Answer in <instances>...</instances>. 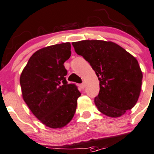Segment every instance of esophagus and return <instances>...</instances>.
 Wrapping results in <instances>:
<instances>
[{
	"label": "esophagus",
	"mask_w": 154,
	"mask_h": 154,
	"mask_svg": "<svg viewBox=\"0 0 154 154\" xmlns=\"http://www.w3.org/2000/svg\"><path fill=\"white\" fill-rule=\"evenodd\" d=\"M85 84H84V83H83V84H80V87L81 89H84L85 88Z\"/></svg>",
	"instance_id": "34e87169"
}]
</instances>
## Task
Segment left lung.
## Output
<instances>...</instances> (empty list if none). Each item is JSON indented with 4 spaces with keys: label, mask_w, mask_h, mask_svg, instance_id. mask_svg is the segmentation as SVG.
Returning a JSON list of instances; mask_svg holds the SVG:
<instances>
[{
    "label": "left lung",
    "mask_w": 154,
    "mask_h": 154,
    "mask_svg": "<svg viewBox=\"0 0 154 154\" xmlns=\"http://www.w3.org/2000/svg\"><path fill=\"white\" fill-rule=\"evenodd\" d=\"M72 45L100 80V93L94 99L99 111L118 118L131 109L138 100L143 78L135 57L110 41L83 40Z\"/></svg>",
    "instance_id": "left-lung-1"
}]
</instances>
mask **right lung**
<instances>
[{"label": "right lung", "mask_w": 154, "mask_h": 154, "mask_svg": "<svg viewBox=\"0 0 154 154\" xmlns=\"http://www.w3.org/2000/svg\"><path fill=\"white\" fill-rule=\"evenodd\" d=\"M70 42H64L38 50L20 77L23 100L32 114L51 128H61L70 122L81 95L65 78L64 63L70 57Z\"/></svg>", "instance_id": "obj_1"}]
</instances>
